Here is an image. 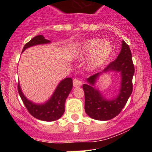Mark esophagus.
I'll list each match as a JSON object with an SVG mask.
<instances>
[{
	"label": "esophagus",
	"mask_w": 152,
	"mask_h": 152,
	"mask_svg": "<svg viewBox=\"0 0 152 152\" xmlns=\"http://www.w3.org/2000/svg\"><path fill=\"white\" fill-rule=\"evenodd\" d=\"M73 87H80V86H82V81L79 80L78 79H74L73 81Z\"/></svg>",
	"instance_id": "34e87169"
}]
</instances>
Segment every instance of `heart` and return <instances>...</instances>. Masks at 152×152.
<instances>
[{
  "label": "heart",
  "instance_id": "heart-1",
  "mask_svg": "<svg viewBox=\"0 0 152 152\" xmlns=\"http://www.w3.org/2000/svg\"><path fill=\"white\" fill-rule=\"evenodd\" d=\"M113 53V46L107 41L99 38L87 39L76 48L74 56L83 59L90 56L86 63V68L94 71L104 65L110 59Z\"/></svg>",
  "mask_w": 152,
  "mask_h": 152
}]
</instances>
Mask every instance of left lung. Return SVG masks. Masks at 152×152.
<instances>
[{
  "instance_id": "obj_1",
  "label": "left lung",
  "mask_w": 152,
  "mask_h": 152,
  "mask_svg": "<svg viewBox=\"0 0 152 152\" xmlns=\"http://www.w3.org/2000/svg\"><path fill=\"white\" fill-rule=\"evenodd\" d=\"M108 71L120 72L122 76L121 88L119 95L115 99L107 100L94 87L98 76ZM134 73L132 53L129 45L123 40L120 53L117 59L110 62L102 73H98L87 78L84 84L85 110L91 118L99 121H108L117 116L126 104L133 90L132 78Z\"/></svg>"
}]
</instances>
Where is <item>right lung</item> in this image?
Listing matches in <instances>:
<instances>
[{
    "instance_id": "right-lung-1",
    "label": "right lung",
    "mask_w": 152,
    "mask_h": 152,
    "mask_svg": "<svg viewBox=\"0 0 152 152\" xmlns=\"http://www.w3.org/2000/svg\"><path fill=\"white\" fill-rule=\"evenodd\" d=\"M50 41L45 39L42 35H38L32 38L24 45L23 51L29 47L40 44L50 43ZM73 87V80L71 78H65L58 85L50 99L42 104H37L26 99L21 90L20 84L18 85V90L20 96L26 107L28 113L35 118L44 121H54L62 117L65 113V104L66 99Z\"/></svg>"
}]
</instances>
